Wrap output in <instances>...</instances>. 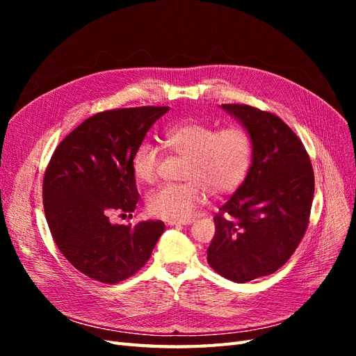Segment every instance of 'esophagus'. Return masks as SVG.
I'll return each instance as SVG.
<instances>
[{
	"instance_id": "34e87169",
	"label": "esophagus",
	"mask_w": 356,
	"mask_h": 356,
	"mask_svg": "<svg viewBox=\"0 0 356 356\" xmlns=\"http://www.w3.org/2000/svg\"><path fill=\"white\" fill-rule=\"evenodd\" d=\"M193 224V220L191 218H187V220H169L168 221V225H190Z\"/></svg>"
}]
</instances>
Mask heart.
Masks as SVG:
<instances>
[{
  "label": "heart",
  "mask_w": 356,
  "mask_h": 356,
  "mask_svg": "<svg viewBox=\"0 0 356 356\" xmlns=\"http://www.w3.org/2000/svg\"><path fill=\"white\" fill-rule=\"evenodd\" d=\"M165 144L172 153L187 159L182 184H165L149 193L147 209L163 220H182L204 200V191L220 197L238 188L251 166L254 143L243 127H217L186 122L170 127ZM160 165L159 148L149 143L138 147L134 174L143 184H153Z\"/></svg>",
  "instance_id": "obj_1"
}]
</instances>
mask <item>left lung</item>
Returning a JSON list of instances; mask_svg holds the SVG:
<instances>
[{
  "mask_svg": "<svg viewBox=\"0 0 356 356\" xmlns=\"http://www.w3.org/2000/svg\"><path fill=\"white\" fill-rule=\"evenodd\" d=\"M221 108L250 132V170L215 215L208 263L233 282L275 273L303 239L315 193L309 154L298 136L272 113L250 105Z\"/></svg>",
  "mask_w": 356,
  "mask_h": 356,
  "instance_id": "left-lung-1",
  "label": "left lung"
}]
</instances>
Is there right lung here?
I'll use <instances>...</instances> for the list:
<instances>
[{
  "label": "right lung",
  "mask_w": 356,
  "mask_h": 356,
  "mask_svg": "<svg viewBox=\"0 0 356 356\" xmlns=\"http://www.w3.org/2000/svg\"><path fill=\"white\" fill-rule=\"evenodd\" d=\"M169 106L98 113L63 139L42 181V203L59 251L83 275L118 284L135 275L165 230L163 221L113 224L138 203L134 156Z\"/></svg>",
  "instance_id": "add662e5"
}]
</instances>
